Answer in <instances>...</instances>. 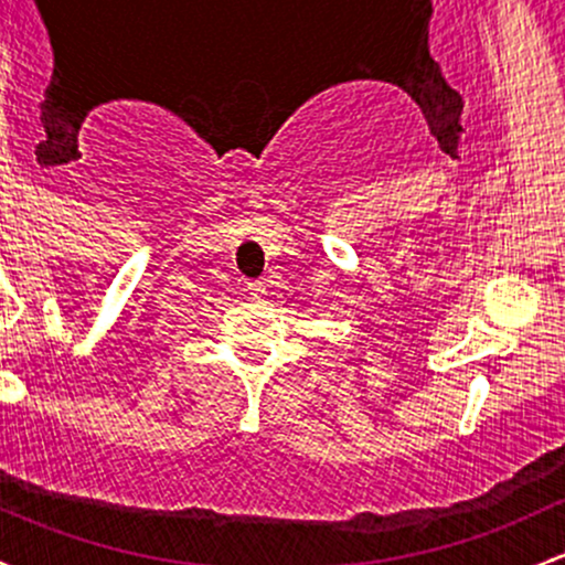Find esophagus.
Here are the masks:
<instances>
[{"label": "esophagus", "mask_w": 565, "mask_h": 565, "mask_svg": "<svg viewBox=\"0 0 565 565\" xmlns=\"http://www.w3.org/2000/svg\"><path fill=\"white\" fill-rule=\"evenodd\" d=\"M246 295L248 298L259 300L265 295V284L263 281H246Z\"/></svg>", "instance_id": "esophagus-1"}]
</instances>
